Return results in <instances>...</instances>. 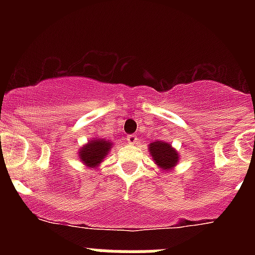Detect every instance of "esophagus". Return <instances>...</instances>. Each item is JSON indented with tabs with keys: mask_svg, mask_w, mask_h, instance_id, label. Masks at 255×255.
I'll return each instance as SVG.
<instances>
[{
	"mask_svg": "<svg viewBox=\"0 0 255 255\" xmlns=\"http://www.w3.org/2000/svg\"><path fill=\"white\" fill-rule=\"evenodd\" d=\"M138 140L139 139L136 135H128V136H126V141L129 144H132V145H134V144H138Z\"/></svg>",
	"mask_w": 255,
	"mask_h": 255,
	"instance_id": "1",
	"label": "esophagus"
}]
</instances>
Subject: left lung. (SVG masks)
<instances>
[{
    "mask_svg": "<svg viewBox=\"0 0 255 255\" xmlns=\"http://www.w3.org/2000/svg\"><path fill=\"white\" fill-rule=\"evenodd\" d=\"M149 152L155 164L162 170H172L179 162V153L168 143L157 140L149 144Z\"/></svg>",
    "mask_w": 255,
    "mask_h": 255,
    "instance_id": "left-lung-1",
    "label": "left lung"
}]
</instances>
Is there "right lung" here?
Masks as SVG:
<instances>
[{
  "mask_svg": "<svg viewBox=\"0 0 255 255\" xmlns=\"http://www.w3.org/2000/svg\"><path fill=\"white\" fill-rule=\"evenodd\" d=\"M111 147V141L93 138L88 141V144H85L84 147L79 149V158L88 167L96 168L105 159Z\"/></svg>",
  "mask_w": 255,
  "mask_h": 255,
  "instance_id": "obj_1",
  "label": "right lung"
}]
</instances>
